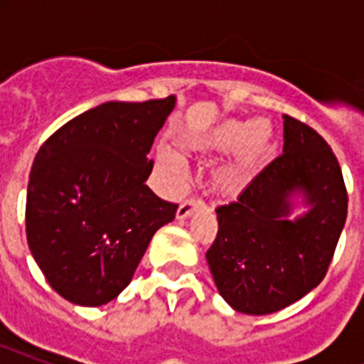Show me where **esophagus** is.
Returning a JSON list of instances; mask_svg holds the SVG:
<instances>
[{
    "label": "esophagus",
    "instance_id": "34e87169",
    "mask_svg": "<svg viewBox=\"0 0 364 364\" xmlns=\"http://www.w3.org/2000/svg\"><path fill=\"white\" fill-rule=\"evenodd\" d=\"M204 208V202L198 198H188L185 200L181 205H179V210H177V219H187L191 217L196 210H202Z\"/></svg>",
    "mask_w": 364,
    "mask_h": 364
}]
</instances>
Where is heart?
I'll return each mask as SVG.
<instances>
[{"mask_svg": "<svg viewBox=\"0 0 364 364\" xmlns=\"http://www.w3.org/2000/svg\"><path fill=\"white\" fill-rule=\"evenodd\" d=\"M272 128L266 121H228L223 122L194 143V147L211 151V153H232L238 149L236 170L249 171L259 164L266 151L270 149ZM159 162L166 171L173 176H181V162L176 154L160 151Z\"/></svg>", "mask_w": 364, "mask_h": 364, "instance_id": "heart-1", "label": "heart"}]
</instances>
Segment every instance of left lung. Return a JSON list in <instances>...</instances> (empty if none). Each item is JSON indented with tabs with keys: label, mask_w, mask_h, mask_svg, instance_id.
Returning <instances> with one entry per match:
<instances>
[{
	"label": "left lung",
	"mask_w": 364,
	"mask_h": 364,
	"mask_svg": "<svg viewBox=\"0 0 364 364\" xmlns=\"http://www.w3.org/2000/svg\"><path fill=\"white\" fill-rule=\"evenodd\" d=\"M294 193L309 211L289 220ZM215 211L219 230L205 259L217 289L236 311L266 316L323 282L348 217V193L328 143L283 115V153Z\"/></svg>",
	"instance_id": "1"
}]
</instances>
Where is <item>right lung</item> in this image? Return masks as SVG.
Here are the masks:
<instances>
[{
  "instance_id": "right-lung-1",
  "label": "right lung",
  "mask_w": 364,
  "mask_h": 364,
  "mask_svg": "<svg viewBox=\"0 0 364 364\" xmlns=\"http://www.w3.org/2000/svg\"><path fill=\"white\" fill-rule=\"evenodd\" d=\"M176 96L107 102L54 132L36 154L26 198L28 245L48 285L79 306H102L132 282L154 232L177 204L145 185L149 151Z\"/></svg>"
}]
</instances>
